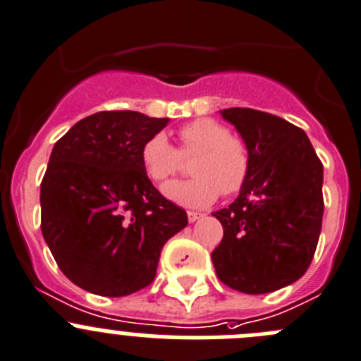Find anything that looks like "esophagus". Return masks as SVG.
I'll use <instances>...</instances> for the list:
<instances>
[{
    "mask_svg": "<svg viewBox=\"0 0 361 361\" xmlns=\"http://www.w3.org/2000/svg\"><path fill=\"white\" fill-rule=\"evenodd\" d=\"M187 215H188V221H190V222H196L197 219L203 217V214H200V212H188Z\"/></svg>",
    "mask_w": 361,
    "mask_h": 361,
    "instance_id": "1",
    "label": "esophagus"
}]
</instances>
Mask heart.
<instances>
[{
  "instance_id": "heart-1",
  "label": "heart",
  "mask_w": 361,
  "mask_h": 361,
  "mask_svg": "<svg viewBox=\"0 0 361 361\" xmlns=\"http://www.w3.org/2000/svg\"><path fill=\"white\" fill-rule=\"evenodd\" d=\"M181 154H196L192 161L194 178L165 185L164 196L185 208H207L224 196L237 194L249 174V154L244 144L231 137L224 124L214 119H196L180 130ZM140 164L154 183H164L180 167V153L171 146L164 133L144 142Z\"/></svg>"
}]
</instances>
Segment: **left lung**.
<instances>
[{"label":"left lung","mask_w":361,"mask_h":361,"mask_svg":"<svg viewBox=\"0 0 361 361\" xmlns=\"http://www.w3.org/2000/svg\"><path fill=\"white\" fill-rule=\"evenodd\" d=\"M221 116L244 140L249 174L237 200L214 212L224 237L212 262L233 290L267 294L312 264L324 214L322 164L305 131L281 117L252 109Z\"/></svg>","instance_id":"left-lung-1"}]
</instances>
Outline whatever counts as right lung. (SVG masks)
I'll use <instances>...</instances> for the list:
<instances>
[{"mask_svg": "<svg viewBox=\"0 0 361 361\" xmlns=\"http://www.w3.org/2000/svg\"><path fill=\"white\" fill-rule=\"evenodd\" d=\"M169 119L97 112L55 144L40 183V230L60 271L80 288L123 298L147 287L160 251L187 226L140 164V149Z\"/></svg>", "mask_w": 361, "mask_h": 361, "instance_id": "right-lung-1", "label": "right lung"}]
</instances>
